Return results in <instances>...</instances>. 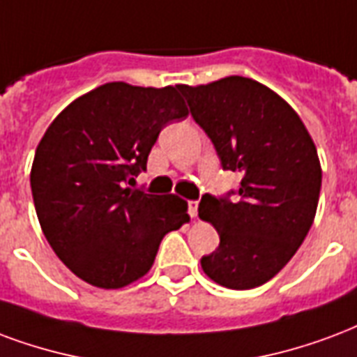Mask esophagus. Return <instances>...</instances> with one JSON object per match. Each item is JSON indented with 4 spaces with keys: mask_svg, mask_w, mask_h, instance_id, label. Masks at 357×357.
<instances>
[{
    "mask_svg": "<svg viewBox=\"0 0 357 357\" xmlns=\"http://www.w3.org/2000/svg\"><path fill=\"white\" fill-rule=\"evenodd\" d=\"M197 213H199V202L197 200H189V215L197 218Z\"/></svg>",
    "mask_w": 357,
    "mask_h": 357,
    "instance_id": "1",
    "label": "esophagus"
}]
</instances>
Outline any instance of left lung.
Returning <instances> with one entry per match:
<instances>
[{
    "label": "left lung",
    "mask_w": 357,
    "mask_h": 357,
    "mask_svg": "<svg viewBox=\"0 0 357 357\" xmlns=\"http://www.w3.org/2000/svg\"><path fill=\"white\" fill-rule=\"evenodd\" d=\"M181 92L223 168L244 174L234 202L210 195L200 200V219L219 234L218 250L200 261L202 271L229 289L263 286L312 227L321 187L312 136L284 98L250 77L181 84Z\"/></svg>",
    "instance_id": "1"
}]
</instances>
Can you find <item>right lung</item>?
Segmentation results:
<instances>
[{
    "mask_svg": "<svg viewBox=\"0 0 357 357\" xmlns=\"http://www.w3.org/2000/svg\"><path fill=\"white\" fill-rule=\"evenodd\" d=\"M179 91L100 84L58 113L36 149L30 183L41 231L91 286L144 278L162 236L189 221L178 195L132 189L162 126L189 115Z\"/></svg>",
    "mask_w": 357,
    "mask_h": 357,
    "instance_id": "1",
    "label": "right lung"
}]
</instances>
